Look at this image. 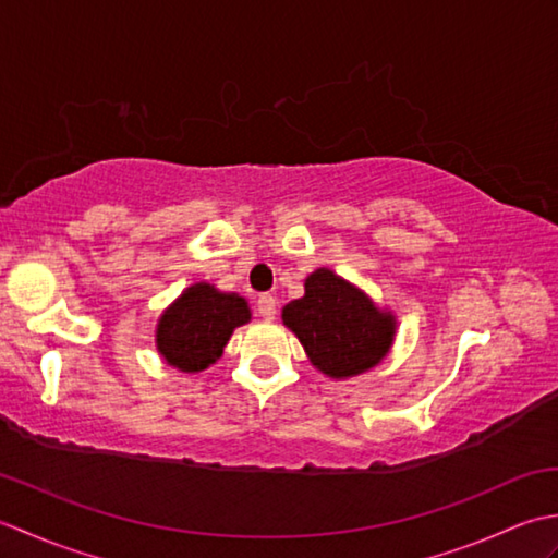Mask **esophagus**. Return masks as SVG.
Instances as JSON below:
<instances>
[{
    "label": "esophagus",
    "mask_w": 558,
    "mask_h": 558,
    "mask_svg": "<svg viewBox=\"0 0 558 558\" xmlns=\"http://www.w3.org/2000/svg\"><path fill=\"white\" fill-rule=\"evenodd\" d=\"M256 312L260 318H266V322H272L278 314V302L276 298H270V294H260L258 302H256Z\"/></svg>",
    "instance_id": "obj_1"
}]
</instances>
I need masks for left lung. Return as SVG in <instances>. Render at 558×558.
Instances as JSON below:
<instances>
[{
	"mask_svg": "<svg viewBox=\"0 0 558 558\" xmlns=\"http://www.w3.org/2000/svg\"><path fill=\"white\" fill-rule=\"evenodd\" d=\"M282 324L300 338L316 369L330 378L369 372L396 338V316L328 268L304 280V298L286 304Z\"/></svg>",
	"mask_w": 558,
	"mask_h": 558,
	"instance_id": "obj_1",
	"label": "left lung"
}]
</instances>
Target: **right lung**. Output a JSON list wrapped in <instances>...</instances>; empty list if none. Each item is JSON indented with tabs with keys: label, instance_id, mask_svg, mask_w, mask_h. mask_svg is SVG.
Segmentation results:
<instances>
[{
	"label": "right lung",
	"instance_id": "1",
	"mask_svg": "<svg viewBox=\"0 0 558 558\" xmlns=\"http://www.w3.org/2000/svg\"><path fill=\"white\" fill-rule=\"evenodd\" d=\"M248 318L252 312L240 294L196 282L162 312L156 345L162 360L174 369L186 374L204 372L220 357L234 328L244 326Z\"/></svg>",
	"mask_w": 558,
	"mask_h": 558
}]
</instances>
